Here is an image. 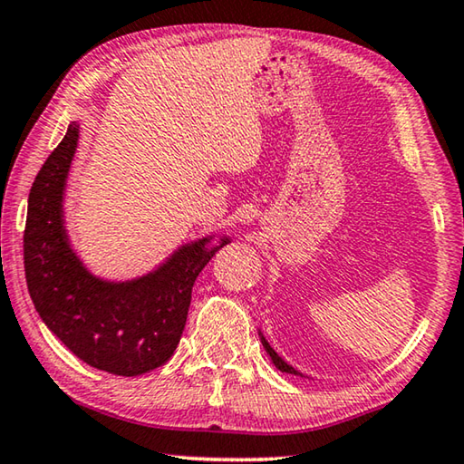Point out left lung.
<instances>
[{
	"mask_svg": "<svg viewBox=\"0 0 464 464\" xmlns=\"http://www.w3.org/2000/svg\"><path fill=\"white\" fill-rule=\"evenodd\" d=\"M262 343H264V348H266V352H268V354H270V358H272V362H274V366H276V368H278V371H282V372H290V374H301V372H296L293 366H288V364L285 362V360H282V358H280V356L276 354V352H274V350L270 348V343H268V342H266V340H264V337H262Z\"/></svg>",
	"mask_w": 464,
	"mask_h": 464,
	"instance_id": "1",
	"label": "left lung"
}]
</instances>
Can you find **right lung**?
<instances>
[{
	"label": "right lung",
	"instance_id": "add662e5",
	"mask_svg": "<svg viewBox=\"0 0 464 464\" xmlns=\"http://www.w3.org/2000/svg\"><path fill=\"white\" fill-rule=\"evenodd\" d=\"M80 124L72 122L46 157L28 194L24 272L44 325L98 371L137 376L166 364L182 337L194 280L229 239L179 247L155 272L130 282H104L83 268L63 227V192Z\"/></svg>",
	"mask_w": 464,
	"mask_h": 464
}]
</instances>
